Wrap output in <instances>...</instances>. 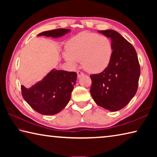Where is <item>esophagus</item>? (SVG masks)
Instances as JSON below:
<instances>
[{"label":"esophagus","mask_w":157,"mask_h":157,"mask_svg":"<svg viewBox=\"0 0 157 157\" xmlns=\"http://www.w3.org/2000/svg\"><path fill=\"white\" fill-rule=\"evenodd\" d=\"M77 73H78V78H81L82 76H83V75H84V73H82V72H81V71H78V72H77Z\"/></svg>","instance_id":"34e87169"}]
</instances>
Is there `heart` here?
<instances>
[{"mask_svg": "<svg viewBox=\"0 0 157 157\" xmlns=\"http://www.w3.org/2000/svg\"><path fill=\"white\" fill-rule=\"evenodd\" d=\"M65 59L76 66L81 61L82 67L91 73L104 71L111 62L113 54L110 39L104 35L83 32L73 36L66 44Z\"/></svg>", "mask_w": 157, "mask_h": 157, "instance_id": "1", "label": "heart"}]
</instances>
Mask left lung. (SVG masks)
I'll use <instances>...</instances> for the list:
<instances>
[{
	"instance_id": "obj_1",
	"label": "left lung",
	"mask_w": 157,
	"mask_h": 157,
	"mask_svg": "<svg viewBox=\"0 0 157 157\" xmlns=\"http://www.w3.org/2000/svg\"><path fill=\"white\" fill-rule=\"evenodd\" d=\"M111 40L113 54L104 71L90 75L91 95L98 105L117 111L128 104L137 91L140 73L137 54L134 46L118 32L100 30Z\"/></svg>"
}]
</instances>
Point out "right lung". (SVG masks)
<instances>
[{
    "label": "right lung",
    "instance_id": "1",
    "mask_svg": "<svg viewBox=\"0 0 157 157\" xmlns=\"http://www.w3.org/2000/svg\"><path fill=\"white\" fill-rule=\"evenodd\" d=\"M70 31L69 29L59 28L43 32L37 36L58 38ZM77 76L75 72L52 69L41 81L29 89L21 85L23 98L38 113L43 115H55L60 112L68 103Z\"/></svg>",
    "mask_w": 157,
    "mask_h": 157
}]
</instances>
